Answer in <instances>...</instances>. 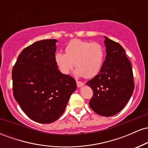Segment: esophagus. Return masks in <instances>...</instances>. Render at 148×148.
Returning a JSON list of instances; mask_svg holds the SVG:
<instances>
[{
    "label": "esophagus",
    "mask_w": 148,
    "mask_h": 148,
    "mask_svg": "<svg viewBox=\"0 0 148 148\" xmlns=\"http://www.w3.org/2000/svg\"><path fill=\"white\" fill-rule=\"evenodd\" d=\"M76 85H77L78 88H81L84 86V83L81 82V81H76Z\"/></svg>",
    "instance_id": "obj_1"
}]
</instances>
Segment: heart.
<instances>
[{
    "instance_id": "obj_1",
    "label": "heart",
    "mask_w": 148,
    "mask_h": 148,
    "mask_svg": "<svg viewBox=\"0 0 148 148\" xmlns=\"http://www.w3.org/2000/svg\"><path fill=\"white\" fill-rule=\"evenodd\" d=\"M65 53H56L55 60L60 72L68 74L74 65L78 76L92 78L98 74L102 65L103 51L97 42L72 40L65 47Z\"/></svg>"
}]
</instances>
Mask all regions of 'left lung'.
I'll use <instances>...</instances> for the list:
<instances>
[{
	"label": "left lung",
	"instance_id": "obj_1",
	"mask_svg": "<svg viewBox=\"0 0 148 148\" xmlns=\"http://www.w3.org/2000/svg\"><path fill=\"white\" fill-rule=\"evenodd\" d=\"M106 56L100 72L86 84L93 96L89 104L96 113L113 116L125 106L133 94L134 76L125 51L120 44L105 37Z\"/></svg>",
	"mask_w": 148,
	"mask_h": 148
}]
</instances>
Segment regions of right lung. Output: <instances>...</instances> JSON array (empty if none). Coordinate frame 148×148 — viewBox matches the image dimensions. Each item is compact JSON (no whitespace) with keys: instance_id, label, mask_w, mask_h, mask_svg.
<instances>
[{"instance_id":"add662e5","label":"right lung","mask_w":148,"mask_h":148,"mask_svg":"<svg viewBox=\"0 0 148 148\" xmlns=\"http://www.w3.org/2000/svg\"><path fill=\"white\" fill-rule=\"evenodd\" d=\"M57 42L44 40L25 48L12 72L14 99L27 116L39 123H51L60 118L76 89L74 78L58 68Z\"/></svg>"}]
</instances>
